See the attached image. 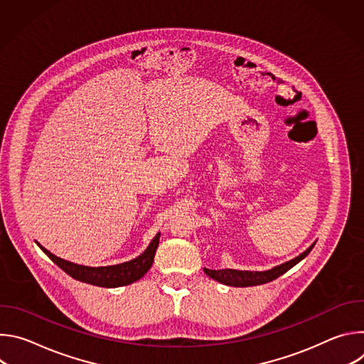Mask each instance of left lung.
<instances>
[{
    "label": "left lung",
    "mask_w": 364,
    "mask_h": 364,
    "mask_svg": "<svg viewBox=\"0 0 364 364\" xmlns=\"http://www.w3.org/2000/svg\"><path fill=\"white\" fill-rule=\"evenodd\" d=\"M316 242L311 245L306 250H304L301 255L291 259V261L281 264L278 267H274L272 269L268 271H239V269H219V271H212V269H205L204 272L207 277H210L212 279L229 285V287H255V285H262L267 282H271L277 279L278 277L284 275L287 271H289L292 267H295L298 262H301L302 259L313 250Z\"/></svg>",
    "instance_id": "obj_1"
}]
</instances>
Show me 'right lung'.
<instances>
[{
	"label": "right lung",
	"mask_w": 364,
	"mask_h": 364,
	"mask_svg": "<svg viewBox=\"0 0 364 364\" xmlns=\"http://www.w3.org/2000/svg\"><path fill=\"white\" fill-rule=\"evenodd\" d=\"M160 236H161V233L159 232L151 240L148 247L139 256L132 259V261L118 264V265H111V267L77 265V264L66 261V259H62L51 252H48L38 242H36V243L51 259V261H53L59 268H62L72 278H75L80 282L96 285V287L118 288V287H124V285L136 282L149 271V268L154 262L155 250H157L159 243H160Z\"/></svg>",
	"instance_id": "right-lung-1"
}]
</instances>
